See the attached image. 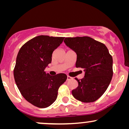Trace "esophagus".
<instances>
[{
  "mask_svg": "<svg viewBox=\"0 0 129 129\" xmlns=\"http://www.w3.org/2000/svg\"><path fill=\"white\" fill-rule=\"evenodd\" d=\"M72 79V77H70V76H67V81H69V80H71Z\"/></svg>",
  "mask_w": 129,
  "mask_h": 129,
  "instance_id": "34e87169",
  "label": "esophagus"
}]
</instances>
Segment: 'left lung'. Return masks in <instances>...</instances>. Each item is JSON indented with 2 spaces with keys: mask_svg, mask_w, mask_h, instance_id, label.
<instances>
[{
  "mask_svg": "<svg viewBox=\"0 0 129 129\" xmlns=\"http://www.w3.org/2000/svg\"><path fill=\"white\" fill-rule=\"evenodd\" d=\"M66 45L76 53V67L85 73L78 86L72 90L76 100L93 103L104 93L113 76V59L104 44L90 37L66 38Z\"/></svg>",
  "mask_w": 129,
  "mask_h": 129,
  "instance_id": "1",
  "label": "left lung"
}]
</instances>
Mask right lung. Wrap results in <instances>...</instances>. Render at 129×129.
I'll return each mask as SVG.
<instances>
[{
	"label": "right lung",
	"mask_w": 129,
	"mask_h": 129,
	"mask_svg": "<svg viewBox=\"0 0 129 129\" xmlns=\"http://www.w3.org/2000/svg\"><path fill=\"white\" fill-rule=\"evenodd\" d=\"M64 38L41 35L25 43L19 50L14 70V80L22 95L39 108L55 101L57 91L66 81L64 73L51 76L45 69L51 62L53 52Z\"/></svg>",
	"instance_id": "add662e5"
}]
</instances>
